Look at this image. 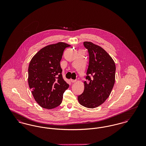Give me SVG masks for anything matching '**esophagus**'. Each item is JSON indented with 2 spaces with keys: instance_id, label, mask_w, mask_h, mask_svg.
I'll return each mask as SVG.
<instances>
[{
  "instance_id": "1",
  "label": "esophagus",
  "mask_w": 146,
  "mask_h": 146,
  "mask_svg": "<svg viewBox=\"0 0 146 146\" xmlns=\"http://www.w3.org/2000/svg\"><path fill=\"white\" fill-rule=\"evenodd\" d=\"M70 82L72 83H75L76 82V80H73V79H70Z\"/></svg>"
}]
</instances>
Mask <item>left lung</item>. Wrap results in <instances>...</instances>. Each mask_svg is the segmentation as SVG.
Masks as SVG:
<instances>
[{
    "mask_svg": "<svg viewBox=\"0 0 146 146\" xmlns=\"http://www.w3.org/2000/svg\"><path fill=\"white\" fill-rule=\"evenodd\" d=\"M89 61L84 82V90L78 96L79 104L89 108L102 104L109 97L115 83V64L109 54L91 42H84Z\"/></svg>",
    "mask_w": 146,
    "mask_h": 146,
    "instance_id": "8db88e82",
    "label": "left lung"
}]
</instances>
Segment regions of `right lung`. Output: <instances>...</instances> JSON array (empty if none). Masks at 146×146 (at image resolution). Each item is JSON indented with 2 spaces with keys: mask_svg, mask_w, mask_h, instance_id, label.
<instances>
[{
  "mask_svg": "<svg viewBox=\"0 0 146 146\" xmlns=\"http://www.w3.org/2000/svg\"><path fill=\"white\" fill-rule=\"evenodd\" d=\"M70 45L59 42L40 50L29 63L28 85L35 101L42 107L52 109L62 103L69 85L63 79L60 61Z\"/></svg>",
  "mask_w": 146,
  "mask_h": 146,
  "instance_id": "right-lung-1",
  "label": "right lung"
}]
</instances>
